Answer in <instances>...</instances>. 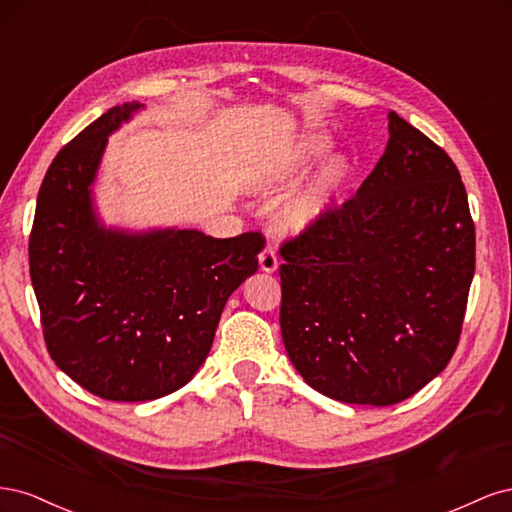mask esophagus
<instances>
[{
	"label": "esophagus",
	"instance_id": "34e87169",
	"mask_svg": "<svg viewBox=\"0 0 512 512\" xmlns=\"http://www.w3.org/2000/svg\"><path fill=\"white\" fill-rule=\"evenodd\" d=\"M258 262H260V269L265 271V273H273L277 269V256H275V250H273L271 245H267L265 250L260 252Z\"/></svg>",
	"mask_w": 512,
	"mask_h": 512
}]
</instances>
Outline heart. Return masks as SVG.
Instances as JSON below:
<instances>
[{"label":"heart","instance_id":"obj_1","mask_svg":"<svg viewBox=\"0 0 512 512\" xmlns=\"http://www.w3.org/2000/svg\"><path fill=\"white\" fill-rule=\"evenodd\" d=\"M331 149V141L320 132L301 134L294 141L277 147L262 160L254 173V188L262 194H277L307 173ZM348 164L342 158L331 160L305 188L294 194L284 211L282 224L288 230H305L322 220L339 200L348 181Z\"/></svg>","mask_w":512,"mask_h":512}]
</instances>
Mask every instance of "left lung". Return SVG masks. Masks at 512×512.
<instances>
[{
  "label": "left lung",
  "mask_w": 512,
  "mask_h": 512,
  "mask_svg": "<svg viewBox=\"0 0 512 512\" xmlns=\"http://www.w3.org/2000/svg\"><path fill=\"white\" fill-rule=\"evenodd\" d=\"M371 175L282 243V339L318 393L393 406L459 344L474 277L468 194L446 151L397 113Z\"/></svg>",
  "instance_id": "left-lung-1"
}]
</instances>
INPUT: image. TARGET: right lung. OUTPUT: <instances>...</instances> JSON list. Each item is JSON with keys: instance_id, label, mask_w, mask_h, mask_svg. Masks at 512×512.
Wrapping results in <instances>:
<instances>
[{"instance_id": "right-lung-1", "label": "right lung", "mask_w": 512, "mask_h": 512, "mask_svg": "<svg viewBox=\"0 0 512 512\" xmlns=\"http://www.w3.org/2000/svg\"><path fill=\"white\" fill-rule=\"evenodd\" d=\"M143 108L113 106L61 149L38 192L29 273L46 350L85 391L149 401L188 384L211 350L228 297L258 269L260 232H126L91 200L102 153Z\"/></svg>"}]
</instances>
